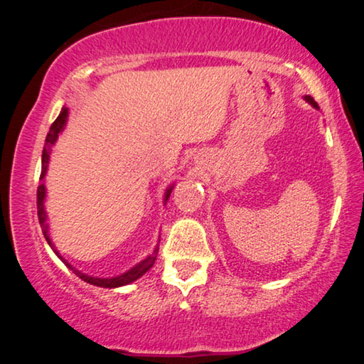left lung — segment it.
Returning a JSON list of instances; mask_svg holds the SVG:
<instances>
[{"mask_svg": "<svg viewBox=\"0 0 364 364\" xmlns=\"http://www.w3.org/2000/svg\"><path fill=\"white\" fill-rule=\"evenodd\" d=\"M305 99H306V101H308V102H310V104H311V106H313V107H316V109H318V104L315 102V99H313L311 96H306Z\"/></svg>", "mask_w": 364, "mask_h": 364, "instance_id": "obj_1", "label": "left lung"}]
</instances>
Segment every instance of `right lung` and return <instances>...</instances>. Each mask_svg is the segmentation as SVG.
<instances>
[{
	"label": "right lung",
	"instance_id": "obj_1",
	"mask_svg": "<svg viewBox=\"0 0 364 364\" xmlns=\"http://www.w3.org/2000/svg\"><path fill=\"white\" fill-rule=\"evenodd\" d=\"M66 119H68V109L63 107L61 114H59L56 121H54L51 124V129H49L48 136H46V142H44V149H43V167H41V176H39V181H43L44 176H46V168H48V162H49V151H51V146L54 142H56V139L59 136V132L63 131L64 124H66ZM172 188H168L167 193H166V200L168 198V196H171ZM36 203H38V218H39V225H41V230H43V235L44 238H46L49 245L53 247L51 243V238H49V233H48V223H46V212H44V196H46V188H44V183H41V186L38 187V193H36ZM56 252V250H54ZM157 252L159 248H156L154 250L152 255H149L146 260H142L139 265H136L134 268H131V270L122 273V275L119 277H114V278H94V277H89V275H84V273L77 272L76 268H73L71 265H69L68 262H64L66 265L71 268V270L76 273V275L81 278V280L91 283V285H96V287H102V288H116V287H122V285H127V283H132L136 282L137 278H141L144 273H146L147 270H151L154 262H156L157 258ZM58 253V252H56ZM61 258V257H59Z\"/></svg>",
	"mask_w": 364,
	"mask_h": 364
}]
</instances>
